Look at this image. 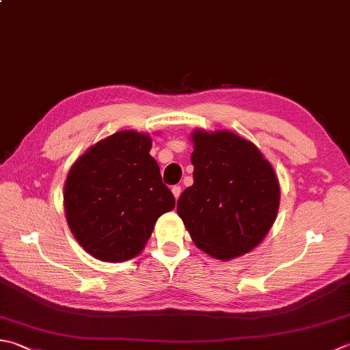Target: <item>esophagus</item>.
<instances>
[{"instance_id": "obj_1", "label": "esophagus", "mask_w": 350, "mask_h": 350, "mask_svg": "<svg viewBox=\"0 0 350 350\" xmlns=\"http://www.w3.org/2000/svg\"><path fill=\"white\" fill-rule=\"evenodd\" d=\"M171 191H173V196H174L176 200H177V198H179L180 194H182V188L179 187V185H174V187L171 188Z\"/></svg>"}]
</instances>
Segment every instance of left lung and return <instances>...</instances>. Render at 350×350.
<instances>
[{
  "mask_svg": "<svg viewBox=\"0 0 350 350\" xmlns=\"http://www.w3.org/2000/svg\"><path fill=\"white\" fill-rule=\"evenodd\" d=\"M194 183L177 200V214L198 249L234 259L262 241L276 220L280 189L259 148L229 130L191 135Z\"/></svg>",
  "mask_w": 350,
  "mask_h": 350,
  "instance_id": "left-lung-1",
  "label": "left lung"
}]
</instances>
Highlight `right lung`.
Masks as SVG:
<instances>
[{"label": "right lung", "mask_w": 350, "mask_h": 350, "mask_svg": "<svg viewBox=\"0 0 350 350\" xmlns=\"http://www.w3.org/2000/svg\"><path fill=\"white\" fill-rule=\"evenodd\" d=\"M150 148L148 135L122 130L89 147L66 176L68 226L100 261L122 262L139 255L157 218L174 208Z\"/></svg>", "instance_id": "1"}]
</instances>
